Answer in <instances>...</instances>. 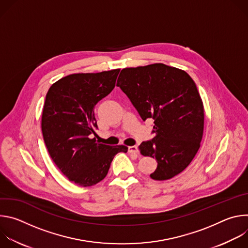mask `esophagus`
Masks as SVG:
<instances>
[{
	"instance_id": "1",
	"label": "esophagus",
	"mask_w": 248,
	"mask_h": 248,
	"mask_svg": "<svg viewBox=\"0 0 248 248\" xmlns=\"http://www.w3.org/2000/svg\"><path fill=\"white\" fill-rule=\"evenodd\" d=\"M128 152L130 154H134V155H137L138 154V149L136 146H129L128 147Z\"/></svg>"
}]
</instances>
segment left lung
<instances>
[{"instance_id":"left-lung-1","label":"left lung","mask_w":248,"mask_h":248,"mask_svg":"<svg viewBox=\"0 0 248 248\" xmlns=\"http://www.w3.org/2000/svg\"><path fill=\"white\" fill-rule=\"evenodd\" d=\"M117 86L141 119L154 120L155 137L138 147L158 164L151 179L167 181L181 173L199 150L204 130V106L193 79L158 62L122 69Z\"/></svg>"}]
</instances>
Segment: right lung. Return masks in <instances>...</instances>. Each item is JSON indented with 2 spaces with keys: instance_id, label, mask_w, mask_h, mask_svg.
Here are the masks:
<instances>
[{
  "instance_id": "obj_1",
  "label": "right lung",
  "mask_w": 248,
  "mask_h": 248,
  "mask_svg": "<svg viewBox=\"0 0 248 248\" xmlns=\"http://www.w3.org/2000/svg\"><path fill=\"white\" fill-rule=\"evenodd\" d=\"M120 68L95 74L66 76L49 88L44 103L41 128L48 152L66 178L80 186H91L107 175L124 145L109 146L95 138L96 104L114 89Z\"/></svg>"
}]
</instances>
